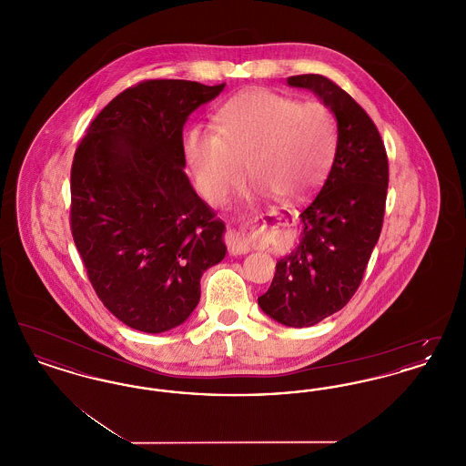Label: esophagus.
<instances>
[{"label": "esophagus", "mask_w": 466, "mask_h": 466, "mask_svg": "<svg viewBox=\"0 0 466 466\" xmlns=\"http://www.w3.org/2000/svg\"><path fill=\"white\" fill-rule=\"evenodd\" d=\"M253 220H246V223H249ZM225 243L228 248V253L230 255H244L249 251V243H248V238L244 236L243 232L239 230H234V228H228L227 234H225Z\"/></svg>", "instance_id": "34e87169"}]
</instances>
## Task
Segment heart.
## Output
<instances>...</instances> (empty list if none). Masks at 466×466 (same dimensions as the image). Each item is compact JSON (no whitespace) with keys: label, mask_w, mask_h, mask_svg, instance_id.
<instances>
[{"label":"heart","mask_w":466,"mask_h":466,"mask_svg":"<svg viewBox=\"0 0 466 466\" xmlns=\"http://www.w3.org/2000/svg\"><path fill=\"white\" fill-rule=\"evenodd\" d=\"M337 143L332 110L318 101L270 90H249L218 113V129L192 126L183 154L198 190L220 202L238 187L248 162L258 196L299 200L327 175Z\"/></svg>","instance_id":"obj_1"}]
</instances>
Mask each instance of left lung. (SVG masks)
<instances>
[{"instance_id": "left-lung-1", "label": "left lung", "mask_w": 466, "mask_h": 466, "mask_svg": "<svg viewBox=\"0 0 466 466\" xmlns=\"http://www.w3.org/2000/svg\"><path fill=\"white\" fill-rule=\"evenodd\" d=\"M287 82L312 90L337 118L332 169L300 213V243L276 264L270 289L258 297L267 316L302 329L355 295L380 236L390 173L376 124L346 90L323 75Z\"/></svg>"}]
</instances>
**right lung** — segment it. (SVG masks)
I'll return each mask as SVG.
<instances>
[{
	"instance_id": "right-lung-1",
	"label": "right lung",
	"mask_w": 466,
	"mask_h": 466,
	"mask_svg": "<svg viewBox=\"0 0 466 466\" xmlns=\"http://www.w3.org/2000/svg\"><path fill=\"white\" fill-rule=\"evenodd\" d=\"M220 86L145 80L90 122L71 166L69 225L90 285L134 330L167 332L225 257L223 225L185 175L183 126Z\"/></svg>"
}]
</instances>
